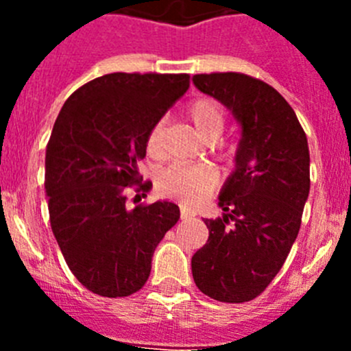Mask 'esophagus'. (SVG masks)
Wrapping results in <instances>:
<instances>
[{
  "instance_id": "34e87169",
  "label": "esophagus",
  "mask_w": 351,
  "mask_h": 351,
  "mask_svg": "<svg viewBox=\"0 0 351 351\" xmlns=\"http://www.w3.org/2000/svg\"><path fill=\"white\" fill-rule=\"evenodd\" d=\"M190 216H191V214H190V213H188V210L181 209V218H182V219H186V218H190Z\"/></svg>"
}]
</instances>
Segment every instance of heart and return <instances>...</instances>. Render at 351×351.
Returning a JSON list of instances; mask_svg holds the SVG:
<instances>
[{
	"label": "heart",
	"instance_id": "heart-1",
	"mask_svg": "<svg viewBox=\"0 0 351 351\" xmlns=\"http://www.w3.org/2000/svg\"><path fill=\"white\" fill-rule=\"evenodd\" d=\"M188 117L195 132L206 142H214L221 137L226 126V114L218 101L200 98L188 108ZM165 123L156 121L147 133L145 149L151 156L158 158L163 153ZM218 184V173L209 165H170L161 170L156 179L158 191L163 197L178 200L182 206H197Z\"/></svg>",
	"mask_w": 351,
	"mask_h": 351
}]
</instances>
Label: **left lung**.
I'll list each match as a JSON object with an SVG mask.
<instances>
[{
	"instance_id": "1",
	"label": "left lung",
	"mask_w": 351,
	"mask_h": 351,
	"mask_svg": "<svg viewBox=\"0 0 351 351\" xmlns=\"http://www.w3.org/2000/svg\"><path fill=\"white\" fill-rule=\"evenodd\" d=\"M193 84L234 114L241 141L219 191L225 213L204 219L209 239L191 272L210 299L247 302L274 280L299 234L309 195L308 138L293 108L262 80L226 71L193 75Z\"/></svg>"
}]
</instances>
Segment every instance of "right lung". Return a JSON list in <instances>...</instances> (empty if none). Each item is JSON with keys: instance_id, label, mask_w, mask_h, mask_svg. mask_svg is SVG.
<instances>
[{"instance_id": "obj_1", "label": "right lung", "mask_w": 351, "mask_h": 351, "mask_svg": "<svg viewBox=\"0 0 351 351\" xmlns=\"http://www.w3.org/2000/svg\"><path fill=\"white\" fill-rule=\"evenodd\" d=\"M188 88L186 73H108L77 89L56 119L45 153L51 226L70 271L93 293L141 290L154 250L181 216L169 200L132 209L126 188L138 182L151 126Z\"/></svg>"}]
</instances>
